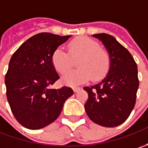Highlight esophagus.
<instances>
[{
	"label": "esophagus",
	"mask_w": 148,
	"mask_h": 148,
	"mask_svg": "<svg viewBox=\"0 0 148 148\" xmlns=\"http://www.w3.org/2000/svg\"><path fill=\"white\" fill-rule=\"evenodd\" d=\"M81 90V87H73V90L74 92H78Z\"/></svg>",
	"instance_id": "obj_1"
}]
</instances>
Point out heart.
Wrapping results in <instances>:
<instances>
[{
  "label": "heart",
  "mask_w": 148,
  "mask_h": 148,
  "mask_svg": "<svg viewBox=\"0 0 148 148\" xmlns=\"http://www.w3.org/2000/svg\"><path fill=\"white\" fill-rule=\"evenodd\" d=\"M68 53L62 48L55 49L52 55V64L60 74H64L73 65V61L79 59L75 71L65 73L62 77V82L75 86L92 81L98 82L108 74L111 66L110 53L100 49L96 41L87 37L77 38L67 45Z\"/></svg>",
  "instance_id": "1"
}]
</instances>
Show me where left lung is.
<instances>
[{"mask_svg":"<svg viewBox=\"0 0 148 148\" xmlns=\"http://www.w3.org/2000/svg\"><path fill=\"white\" fill-rule=\"evenodd\" d=\"M111 58L110 71L97 85L86 86L88 99L85 110L93 122L104 127H116L126 121L134 110L139 86L138 66L133 56L113 36L97 34Z\"/></svg>","mask_w":148,"mask_h":148,"instance_id":"obj_1","label":"left lung"}]
</instances>
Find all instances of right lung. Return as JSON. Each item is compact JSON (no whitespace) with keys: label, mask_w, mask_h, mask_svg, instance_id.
I'll list each match as a JSON object with an SVG mask.
<instances>
[{"label":"right lung","mask_w":148,"mask_h":148,"mask_svg":"<svg viewBox=\"0 0 148 148\" xmlns=\"http://www.w3.org/2000/svg\"><path fill=\"white\" fill-rule=\"evenodd\" d=\"M71 36L37 34L17 49L5 74L6 97L14 118L29 129H39L55 121L71 87L51 89L59 76L52 64V55Z\"/></svg>","instance_id":"1"}]
</instances>
